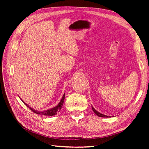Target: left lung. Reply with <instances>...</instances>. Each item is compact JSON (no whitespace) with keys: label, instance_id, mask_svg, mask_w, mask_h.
<instances>
[{"label":"left lung","instance_id":"obj_1","mask_svg":"<svg viewBox=\"0 0 149 149\" xmlns=\"http://www.w3.org/2000/svg\"><path fill=\"white\" fill-rule=\"evenodd\" d=\"M92 109H93V111H94V113H95L97 116H99V117H101V118H109V116H106V115H104V114H101L100 112H97L95 109H94V108L92 106Z\"/></svg>","mask_w":149,"mask_h":149}]
</instances>
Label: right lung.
<instances>
[{
  "mask_svg": "<svg viewBox=\"0 0 149 149\" xmlns=\"http://www.w3.org/2000/svg\"><path fill=\"white\" fill-rule=\"evenodd\" d=\"M65 94H64V95L63 96V97L61 100L60 102L58 103V104L55 106V107H53L52 109H48L47 111H36L33 109L32 108L30 107L29 105L26 104V103H25L23 101V102L27 106L29 109H30L31 111H32L33 112H35V114H41V115H44V116H54V115H56L58 112H59V111H60V109H61V107L63 106V102H64V100H65Z\"/></svg>",
  "mask_w": 149,
  "mask_h": 149,
  "instance_id": "add662e5",
  "label": "right lung"
}]
</instances>
